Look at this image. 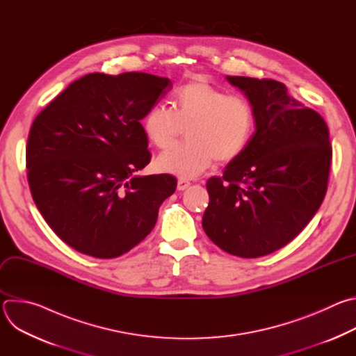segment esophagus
<instances>
[{
	"mask_svg": "<svg viewBox=\"0 0 356 356\" xmlns=\"http://www.w3.org/2000/svg\"><path fill=\"white\" fill-rule=\"evenodd\" d=\"M190 184H191V183H190L188 180H186V179H179V180H177V190L183 191V190L188 188Z\"/></svg>",
	"mask_w": 356,
	"mask_h": 356,
	"instance_id": "esophagus-1",
	"label": "esophagus"
}]
</instances>
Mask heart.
<instances>
[{
	"label": "heart",
	"mask_w": 356,
	"mask_h": 356,
	"mask_svg": "<svg viewBox=\"0 0 356 356\" xmlns=\"http://www.w3.org/2000/svg\"><path fill=\"white\" fill-rule=\"evenodd\" d=\"M172 107H152L142 128L158 149L173 146L186 128L187 142L156 159L159 170L180 179L198 177L216 159L229 162L239 156L255 128V113L245 97L228 94L204 79L177 87L172 94Z\"/></svg>",
	"instance_id": "heart-1"
}]
</instances>
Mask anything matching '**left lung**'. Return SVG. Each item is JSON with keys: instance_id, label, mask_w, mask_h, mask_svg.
Wrapping results in <instances>:
<instances>
[{"instance_id": "left-lung-1", "label": "left lung", "mask_w": 356, "mask_h": 356, "mask_svg": "<svg viewBox=\"0 0 356 356\" xmlns=\"http://www.w3.org/2000/svg\"><path fill=\"white\" fill-rule=\"evenodd\" d=\"M255 113V132L221 177L207 180L202 228L222 250L259 258L306 227L327 193L332 149L324 118L272 79L227 76Z\"/></svg>"}]
</instances>
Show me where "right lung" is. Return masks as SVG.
I'll use <instances>...</instances> for the list:
<instances>
[{
	"instance_id": "right-lung-1",
	"label": "right lung",
	"mask_w": 356,
	"mask_h": 356,
	"mask_svg": "<svg viewBox=\"0 0 356 356\" xmlns=\"http://www.w3.org/2000/svg\"><path fill=\"white\" fill-rule=\"evenodd\" d=\"M172 88L147 73H91L35 118L28 183L44 221L84 255L111 259L154 229L175 176H136L150 162L140 120Z\"/></svg>"
}]
</instances>
